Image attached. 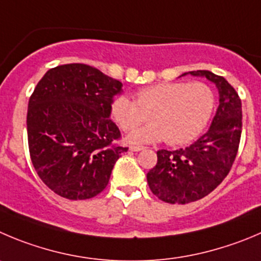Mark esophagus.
<instances>
[{
  "mask_svg": "<svg viewBox=\"0 0 261 261\" xmlns=\"http://www.w3.org/2000/svg\"><path fill=\"white\" fill-rule=\"evenodd\" d=\"M143 148L145 147H142V146H130V147H129V150L133 151V152H138V151H142Z\"/></svg>",
  "mask_w": 261,
  "mask_h": 261,
  "instance_id": "1",
  "label": "esophagus"
}]
</instances>
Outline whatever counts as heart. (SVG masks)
Segmentation results:
<instances>
[{
  "label": "heart",
  "instance_id": "b5f03b06",
  "mask_svg": "<svg viewBox=\"0 0 261 261\" xmlns=\"http://www.w3.org/2000/svg\"><path fill=\"white\" fill-rule=\"evenodd\" d=\"M215 109L213 89L202 82H163L137 92V101L120 95L110 105L113 120L123 130H132L147 120L152 121L128 136L135 145L166 141L172 146L187 145L201 135Z\"/></svg>",
  "mask_w": 261,
  "mask_h": 261
}]
</instances>
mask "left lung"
Listing matches in <instances>:
<instances>
[{
    "label": "left lung",
    "mask_w": 261,
    "mask_h": 261,
    "mask_svg": "<svg viewBox=\"0 0 261 261\" xmlns=\"http://www.w3.org/2000/svg\"><path fill=\"white\" fill-rule=\"evenodd\" d=\"M215 84L219 106L207 132L195 143L175 151L159 150L158 164L147 173L150 190L161 201L188 203L209 195L229 173L237 155L242 108L237 92L223 76L207 70L188 71Z\"/></svg>",
    "instance_id": "8db88e82"
}]
</instances>
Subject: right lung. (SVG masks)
I'll list each match as a JSON object with an SVG mask.
<instances>
[{
    "label": "right lung",
    "instance_id": "add662e5",
    "mask_svg": "<svg viewBox=\"0 0 261 261\" xmlns=\"http://www.w3.org/2000/svg\"><path fill=\"white\" fill-rule=\"evenodd\" d=\"M123 83L84 64L47 71L28 103L32 163L44 185L69 200L95 197L128 148L115 145L120 130L110 105Z\"/></svg>",
    "mask_w": 261,
    "mask_h": 261
}]
</instances>
